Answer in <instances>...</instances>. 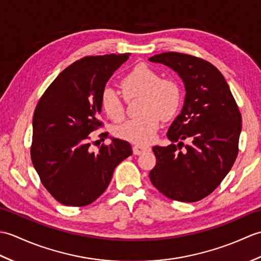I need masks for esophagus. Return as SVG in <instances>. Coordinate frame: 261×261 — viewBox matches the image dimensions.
Instances as JSON below:
<instances>
[{"label":"esophagus","mask_w":261,"mask_h":261,"mask_svg":"<svg viewBox=\"0 0 261 261\" xmlns=\"http://www.w3.org/2000/svg\"><path fill=\"white\" fill-rule=\"evenodd\" d=\"M132 150H134V153H135V154H141V153H143V152L150 150V148H149L148 146L136 145V146L132 147Z\"/></svg>","instance_id":"obj_1"}]
</instances>
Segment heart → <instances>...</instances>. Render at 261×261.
I'll use <instances>...</instances> for the list:
<instances>
[{
  "label": "heart",
  "mask_w": 261,
  "mask_h": 261,
  "mask_svg": "<svg viewBox=\"0 0 261 261\" xmlns=\"http://www.w3.org/2000/svg\"><path fill=\"white\" fill-rule=\"evenodd\" d=\"M124 98L141 96L138 118L127 120L116 127L119 138L137 145H146L153 140L162 119L169 120L177 113L181 103V90L173 79H162L158 71L145 64L137 65L120 82ZM101 108L111 120L121 121L124 105L121 97L111 88L101 95Z\"/></svg>",
  "instance_id": "obj_1"
}]
</instances>
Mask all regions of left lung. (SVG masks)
<instances>
[{"label":"left lung","mask_w":261,"mask_h":261,"mask_svg":"<svg viewBox=\"0 0 261 261\" xmlns=\"http://www.w3.org/2000/svg\"><path fill=\"white\" fill-rule=\"evenodd\" d=\"M149 60L177 71L186 88L184 107L167 132L173 143L152 148L156 166L149 178L170 199L201 201L221 184L236 162L242 126L239 108L223 75L206 60L174 51ZM184 140L190 145L185 146Z\"/></svg>","instance_id":"obj_1"}]
</instances>
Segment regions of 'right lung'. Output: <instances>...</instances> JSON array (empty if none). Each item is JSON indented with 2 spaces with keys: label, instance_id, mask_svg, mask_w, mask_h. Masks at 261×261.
<instances>
[{
  "label": "right lung",
  "instance_id": "right-lung-1",
  "mask_svg": "<svg viewBox=\"0 0 261 261\" xmlns=\"http://www.w3.org/2000/svg\"><path fill=\"white\" fill-rule=\"evenodd\" d=\"M130 54L87 56L69 65L39 99L32 120L33 167L50 195L67 206H85L107 190L113 171L131 156L129 142L92 152L90 135L104 124L101 95L114 71ZM99 136L108 138L109 132Z\"/></svg>",
  "mask_w": 261,
  "mask_h": 261
}]
</instances>
